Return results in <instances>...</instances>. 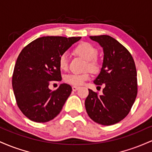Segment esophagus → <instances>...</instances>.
<instances>
[{
	"instance_id": "esophagus-1",
	"label": "esophagus",
	"mask_w": 152,
	"mask_h": 152,
	"mask_svg": "<svg viewBox=\"0 0 152 152\" xmlns=\"http://www.w3.org/2000/svg\"><path fill=\"white\" fill-rule=\"evenodd\" d=\"M78 88H79V86H72V90L74 91H77Z\"/></svg>"
}]
</instances>
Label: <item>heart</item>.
I'll use <instances>...</instances> for the list:
<instances>
[{
  "label": "heart",
  "mask_w": 152,
  "mask_h": 152,
  "mask_svg": "<svg viewBox=\"0 0 152 152\" xmlns=\"http://www.w3.org/2000/svg\"><path fill=\"white\" fill-rule=\"evenodd\" d=\"M75 53L81 56L87 60L86 69H89L93 72H96L100 69V64L97 60L98 49L94 45L88 42L80 43L75 48ZM69 57L66 52L61 53L58 58V65L61 70L66 71L69 68ZM91 78L89 71H85L81 74L71 73L64 76V81L69 84L74 86H80Z\"/></svg>",
  "instance_id": "b5f03b06"
}]
</instances>
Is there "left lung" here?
<instances>
[{"label": "left lung", "instance_id": "1", "mask_svg": "<svg viewBox=\"0 0 152 152\" xmlns=\"http://www.w3.org/2000/svg\"><path fill=\"white\" fill-rule=\"evenodd\" d=\"M104 50L100 74L94 81L102 85V95L88 89L86 112L94 121L104 126L115 124L129 113L137 95V69L133 57L123 45L107 35L90 36ZM100 87V86H97Z\"/></svg>", "mask_w": 152, "mask_h": 152}]
</instances>
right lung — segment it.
Instances as JSON below:
<instances>
[{
	"label": "right lung",
	"instance_id": "right-lung-1",
	"mask_svg": "<svg viewBox=\"0 0 152 152\" xmlns=\"http://www.w3.org/2000/svg\"><path fill=\"white\" fill-rule=\"evenodd\" d=\"M81 38L43 36L28 44L19 54L12 86L18 108L31 121H49L61 111L72 88L61 83L51 91L48 86L50 81H61L59 56Z\"/></svg>",
	"mask_w": 152,
	"mask_h": 152
}]
</instances>
